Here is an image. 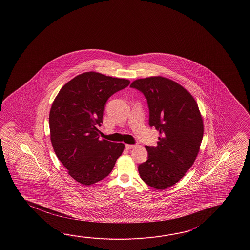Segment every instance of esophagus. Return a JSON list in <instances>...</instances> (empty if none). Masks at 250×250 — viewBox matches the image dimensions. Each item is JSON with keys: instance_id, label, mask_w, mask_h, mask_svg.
<instances>
[{"instance_id": "34e87169", "label": "esophagus", "mask_w": 250, "mask_h": 250, "mask_svg": "<svg viewBox=\"0 0 250 250\" xmlns=\"http://www.w3.org/2000/svg\"><path fill=\"white\" fill-rule=\"evenodd\" d=\"M126 149H127V150H129V149H132L135 147V145H128V144H126Z\"/></svg>"}]
</instances>
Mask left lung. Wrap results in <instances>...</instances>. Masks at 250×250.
<instances>
[{"label": "left lung", "instance_id": "left-lung-1", "mask_svg": "<svg viewBox=\"0 0 250 250\" xmlns=\"http://www.w3.org/2000/svg\"><path fill=\"white\" fill-rule=\"evenodd\" d=\"M131 87L148 104L149 125L159 131L156 147L146 146L148 159L138 166L148 186H173L191 168L200 150L204 123L197 101L185 87L162 76L134 80Z\"/></svg>", "mask_w": 250, "mask_h": 250}]
</instances>
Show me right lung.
Masks as SVG:
<instances>
[{
	"mask_svg": "<svg viewBox=\"0 0 250 250\" xmlns=\"http://www.w3.org/2000/svg\"><path fill=\"white\" fill-rule=\"evenodd\" d=\"M129 80L96 71L78 75L62 87L49 114L50 138L58 159L75 181L90 186L112 171L125 148L123 143L99 139L108 98Z\"/></svg>",
	"mask_w": 250,
	"mask_h": 250,
	"instance_id": "1",
	"label": "right lung"
}]
</instances>
